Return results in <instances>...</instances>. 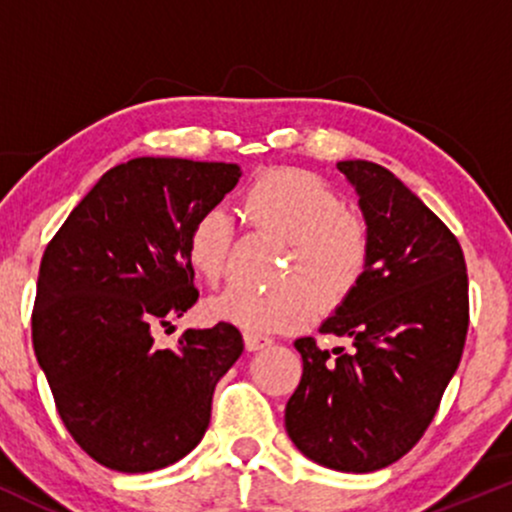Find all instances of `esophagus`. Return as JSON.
Segmentation results:
<instances>
[{"label":"esophagus","instance_id":"1","mask_svg":"<svg viewBox=\"0 0 512 512\" xmlns=\"http://www.w3.org/2000/svg\"><path fill=\"white\" fill-rule=\"evenodd\" d=\"M243 339H245V349L248 351H260V349H267V346H272V339L262 337V334L245 332Z\"/></svg>","mask_w":512,"mask_h":512}]
</instances>
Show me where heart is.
<instances>
[{
    "mask_svg": "<svg viewBox=\"0 0 512 512\" xmlns=\"http://www.w3.org/2000/svg\"><path fill=\"white\" fill-rule=\"evenodd\" d=\"M250 221L291 243L279 281L281 289L257 293L228 286L211 296L204 310L211 320L228 322L250 334L291 332L322 308H334L356 289L368 264V226L344 199L308 170L279 168L252 182L245 197ZM236 238V219L228 209L209 207L192 221L187 262L204 281L226 269Z\"/></svg>",
    "mask_w": 512,
    "mask_h": 512,
    "instance_id": "1",
    "label": "heart"
}]
</instances>
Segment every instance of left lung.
Wrapping results in <instances>:
<instances>
[{
  "mask_svg": "<svg viewBox=\"0 0 512 512\" xmlns=\"http://www.w3.org/2000/svg\"><path fill=\"white\" fill-rule=\"evenodd\" d=\"M368 226V264L320 332L354 349L293 342L303 375L286 433L308 460L368 474L419 443L460 366L469 325L467 264L450 228L390 170L339 161Z\"/></svg>",
  "mask_w": 512,
  "mask_h": 512,
  "instance_id": "obj_1",
  "label": "left lung"
}]
</instances>
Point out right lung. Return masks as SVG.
<instances>
[{
	"mask_svg": "<svg viewBox=\"0 0 512 512\" xmlns=\"http://www.w3.org/2000/svg\"><path fill=\"white\" fill-rule=\"evenodd\" d=\"M238 163L142 156L110 168L45 248L33 349L72 438L103 467L144 474L197 448L214 387L243 354L233 325L154 330L197 303L187 236L236 187Z\"/></svg>",
	"mask_w": 512,
	"mask_h": 512,
	"instance_id": "right-lung-1",
	"label": "right lung"
}]
</instances>
